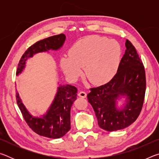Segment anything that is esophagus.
<instances>
[{"label":"esophagus","instance_id":"esophagus-1","mask_svg":"<svg viewBox=\"0 0 159 159\" xmlns=\"http://www.w3.org/2000/svg\"><path fill=\"white\" fill-rule=\"evenodd\" d=\"M79 96L80 97V98H85L86 96H87V94H86L85 92H83V91H80V92L79 93Z\"/></svg>","mask_w":159,"mask_h":159}]
</instances>
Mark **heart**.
<instances>
[{"label": "heart", "instance_id": "b5f03b06", "mask_svg": "<svg viewBox=\"0 0 159 159\" xmlns=\"http://www.w3.org/2000/svg\"><path fill=\"white\" fill-rule=\"evenodd\" d=\"M69 55L60 59V66L69 79H77L84 67L85 76L93 84L102 85L117 72L121 48L115 40L90 36L75 43Z\"/></svg>", "mask_w": 159, "mask_h": 159}]
</instances>
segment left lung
<instances>
[{"instance_id":"left-lung-1","label":"left lung","mask_w":159,"mask_h":159,"mask_svg":"<svg viewBox=\"0 0 159 159\" xmlns=\"http://www.w3.org/2000/svg\"><path fill=\"white\" fill-rule=\"evenodd\" d=\"M125 47L114 78L106 84L90 88L87 95L99 126L109 132L121 130L135 121L144 103L146 76L143 63L128 40ZM121 97L126 98V104L118 109L117 99Z\"/></svg>"}]
</instances>
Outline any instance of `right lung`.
Segmentation results:
<instances>
[{"mask_svg": "<svg viewBox=\"0 0 159 159\" xmlns=\"http://www.w3.org/2000/svg\"><path fill=\"white\" fill-rule=\"evenodd\" d=\"M65 39V35L61 34L48 37L32 45L21 56L16 74L21 73L29 58L32 57L34 55L39 52H48L50 50H59L63 45ZM76 96L77 88L75 86L60 85L46 114L43 115L42 117H36L28 111L21 102L18 93H16L17 105L28 125L39 135L52 139L61 138L71 128L70 112L72 104L76 99Z\"/></svg>", "mask_w": 159, "mask_h": 159, "instance_id": "right-lung-1", "label": "right lung"}]
</instances>
